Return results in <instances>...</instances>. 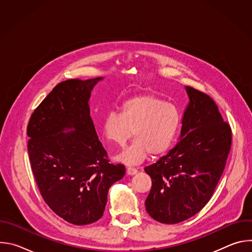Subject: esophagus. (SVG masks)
<instances>
[{
  "mask_svg": "<svg viewBox=\"0 0 252 252\" xmlns=\"http://www.w3.org/2000/svg\"><path fill=\"white\" fill-rule=\"evenodd\" d=\"M136 172H137V169L134 168V167L128 166V167L126 168V173H127L128 175H133V174H135Z\"/></svg>",
  "mask_w": 252,
  "mask_h": 252,
  "instance_id": "1",
  "label": "esophagus"
}]
</instances>
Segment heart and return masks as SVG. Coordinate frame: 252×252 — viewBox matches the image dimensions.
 I'll use <instances>...</instances> for the list:
<instances>
[{
    "instance_id": "heart-1",
    "label": "heart",
    "mask_w": 252,
    "mask_h": 252,
    "mask_svg": "<svg viewBox=\"0 0 252 252\" xmlns=\"http://www.w3.org/2000/svg\"><path fill=\"white\" fill-rule=\"evenodd\" d=\"M181 126V116L175 105L153 94H142L127 98L121 107V115L111 112L103 120V133L107 140L124 147L132 133L134 141L117 159L128 165L138 164L150 154L166 152Z\"/></svg>"
}]
</instances>
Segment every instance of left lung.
Here are the masks:
<instances>
[{"label": "left lung", "instance_id": "obj_1", "mask_svg": "<svg viewBox=\"0 0 252 252\" xmlns=\"http://www.w3.org/2000/svg\"><path fill=\"white\" fill-rule=\"evenodd\" d=\"M186 89L189 104L182 122L181 140L168 155L145 168L153 182L147 211L165 224L187 220L206 205L231 148V127L217 103L205 93Z\"/></svg>", "mask_w": 252, "mask_h": 252}]
</instances>
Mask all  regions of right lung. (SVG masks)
Segmentation results:
<instances>
[{
  "label": "right lung",
  "mask_w": 252,
  "mask_h": 252,
  "mask_svg": "<svg viewBox=\"0 0 252 252\" xmlns=\"http://www.w3.org/2000/svg\"><path fill=\"white\" fill-rule=\"evenodd\" d=\"M101 79L60 83L27 126L29 158L40 193L57 215L76 225L102 217L110 188L126 173L124 164L107 158L90 116L91 92ZM66 129L74 130L63 133Z\"/></svg>",
  "instance_id": "1"
}]
</instances>
